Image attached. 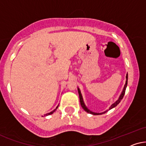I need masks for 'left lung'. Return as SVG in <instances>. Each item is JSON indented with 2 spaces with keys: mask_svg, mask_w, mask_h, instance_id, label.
Instances as JSON below:
<instances>
[{
  "mask_svg": "<svg viewBox=\"0 0 146 146\" xmlns=\"http://www.w3.org/2000/svg\"><path fill=\"white\" fill-rule=\"evenodd\" d=\"M127 78H128V75L127 74L126 75V81H125V86H124V88L123 89V91H122L121 96H120V97L119 98V99H118V100H117V102L114 103L113 104H112L111 106V107L110 108V109H109V110H111V109L115 108V107H116L117 106L118 104H119L120 102H121L122 99H123V96H124V94H125V89H126V87H127ZM78 93H79V100H80V104H81V107H82L83 110H84L85 111H87V113H91V114H93V115H100V114H102V113H105L107 112L105 111L104 113H94V112H92L90 110H89L88 109H87V108L86 106H85V105L84 104V102H83V98H82V96H81V91L80 90H79V89L78 88Z\"/></svg>",
  "mask_w": 146,
  "mask_h": 146,
  "instance_id": "1",
  "label": "left lung"
}]
</instances>
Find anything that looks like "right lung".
<instances>
[{
    "label": "right lung",
    "instance_id": "1",
    "mask_svg": "<svg viewBox=\"0 0 146 146\" xmlns=\"http://www.w3.org/2000/svg\"><path fill=\"white\" fill-rule=\"evenodd\" d=\"M58 106H57V108H56V109H55V110H54L53 111H51V112H50V113H46V114H45V115H50V114L53 113L55 111V110H57V108H58Z\"/></svg>",
    "mask_w": 146,
    "mask_h": 146
}]
</instances>
